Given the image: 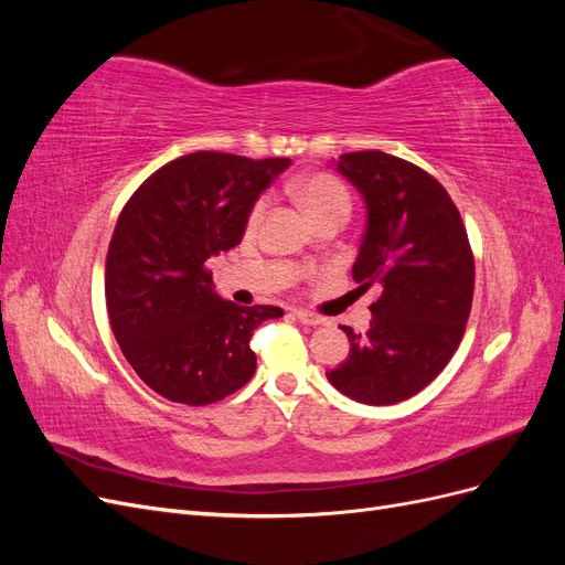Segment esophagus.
<instances>
[{"mask_svg": "<svg viewBox=\"0 0 565 565\" xmlns=\"http://www.w3.org/2000/svg\"><path fill=\"white\" fill-rule=\"evenodd\" d=\"M295 316H297V320H299V322H303V324H322V322H324V318H322V316L311 313V311H303V309H297V311H295Z\"/></svg>", "mask_w": 565, "mask_h": 565, "instance_id": "34e87169", "label": "esophagus"}]
</instances>
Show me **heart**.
I'll list each match as a JSON object with an SVG mask.
<instances>
[{
  "label": "heart",
  "instance_id": "1",
  "mask_svg": "<svg viewBox=\"0 0 565 565\" xmlns=\"http://www.w3.org/2000/svg\"><path fill=\"white\" fill-rule=\"evenodd\" d=\"M297 198L301 202V207L306 210V214H309L313 221H320L332 214L349 216V210H351V198L344 183L330 174H313L309 179H303L297 185ZM266 207H268L266 198H259L254 202V207L249 210V216H247L249 231H254L262 224Z\"/></svg>",
  "mask_w": 565,
  "mask_h": 565
}]
</instances>
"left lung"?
Here are the masks:
<instances>
[{
  "label": "left lung",
  "instance_id": "8db88e82",
  "mask_svg": "<svg viewBox=\"0 0 565 565\" xmlns=\"http://www.w3.org/2000/svg\"><path fill=\"white\" fill-rule=\"evenodd\" d=\"M365 200L367 224L353 264L361 289L377 282L365 334L351 341L330 384L365 405L415 396L448 365L473 299V254L448 191L417 164L382 150L347 152L337 162Z\"/></svg>",
  "mask_w": 565,
  "mask_h": 565
}]
</instances>
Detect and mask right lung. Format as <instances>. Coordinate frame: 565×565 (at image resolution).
<instances>
[{
  "mask_svg": "<svg viewBox=\"0 0 565 565\" xmlns=\"http://www.w3.org/2000/svg\"><path fill=\"white\" fill-rule=\"evenodd\" d=\"M289 162L191 152L150 174L119 214L106 256L110 328L167 401L210 405L252 380V332L282 309L221 299L204 264L243 241L256 198Z\"/></svg>",
  "mask_w": 565,
  "mask_h": 565,
  "instance_id": "right-lung-1",
  "label": "right lung"
}]
</instances>
